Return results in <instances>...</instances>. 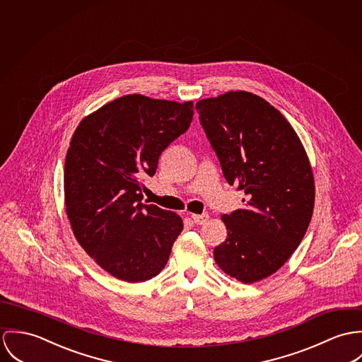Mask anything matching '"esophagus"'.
<instances>
[{
    "mask_svg": "<svg viewBox=\"0 0 362 362\" xmlns=\"http://www.w3.org/2000/svg\"><path fill=\"white\" fill-rule=\"evenodd\" d=\"M208 214H192V219L197 225H204L208 221Z\"/></svg>",
    "mask_w": 362,
    "mask_h": 362,
    "instance_id": "34e87169",
    "label": "esophagus"
}]
</instances>
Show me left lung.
<instances>
[{"instance_id": "8db88e82", "label": "left lung", "mask_w": 362, "mask_h": 362, "mask_svg": "<svg viewBox=\"0 0 362 362\" xmlns=\"http://www.w3.org/2000/svg\"><path fill=\"white\" fill-rule=\"evenodd\" d=\"M205 134L244 206L221 216L228 238L215 247L218 267L241 283L275 274L310 225L315 185L305 148L291 124L264 98L228 91L196 104Z\"/></svg>"}]
</instances>
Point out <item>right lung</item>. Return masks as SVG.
Returning <instances> with one entry per match:
<instances>
[{
  "label": "right lung",
  "mask_w": 362,
  "mask_h": 362,
  "mask_svg": "<svg viewBox=\"0 0 362 362\" xmlns=\"http://www.w3.org/2000/svg\"><path fill=\"white\" fill-rule=\"evenodd\" d=\"M192 119L193 101L129 94L84 117L72 136L64 172L66 215L83 250L117 279L158 275L183 230L177 214L143 204L141 189Z\"/></svg>",
  "instance_id": "right-lung-1"
}]
</instances>
